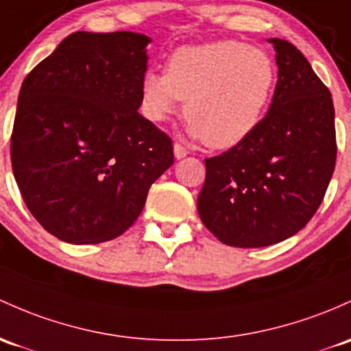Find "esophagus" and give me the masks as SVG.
I'll use <instances>...</instances> for the list:
<instances>
[{
	"mask_svg": "<svg viewBox=\"0 0 351 351\" xmlns=\"http://www.w3.org/2000/svg\"><path fill=\"white\" fill-rule=\"evenodd\" d=\"M187 154H189V152H187L186 147H182L180 144H174V157H176L177 160L184 159V157H186Z\"/></svg>",
	"mask_w": 351,
	"mask_h": 351,
	"instance_id": "34e87169",
	"label": "esophagus"
}]
</instances>
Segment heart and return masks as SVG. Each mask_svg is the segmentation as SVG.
Returning <instances> with one entry per match:
<instances>
[{
  "mask_svg": "<svg viewBox=\"0 0 351 351\" xmlns=\"http://www.w3.org/2000/svg\"><path fill=\"white\" fill-rule=\"evenodd\" d=\"M276 85V63L259 48L236 40L191 45L169 56L167 71L144 75L141 110L150 122H165L186 100L187 135L231 149L258 129Z\"/></svg>",
  "mask_w": 351,
  "mask_h": 351,
  "instance_id": "obj_1",
  "label": "heart"
}]
</instances>
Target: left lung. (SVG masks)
Listing matches in <instances>:
<instances>
[{"label": "left lung", "mask_w": 351, "mask_h": 351, "mask_svg": "<svg viewBox=\"0 0 351 351\" xmlns=\"http://www.w3.org/2000/svg\"><path fill=\"white\" fill-rule=\"evenodd\" d=\"M276 51L278 85L259 127L239 145L206 159L199 217L221 243L265 247L311 219L337 160L330 90L289 41Z\"/></svg>", "instance_id": "1"}]
</instances>
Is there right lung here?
<instances>
[{
    "label": "right lung",
    "instance_id": "right-lung-1",
    "mask_svg": "<svg viewBox=\"0 0 351 351\" xmlns=\"http://www.w3.org/2000/svg\"><path fill=\"white\" fill-rule=\"evenodd\" d=\"M149 36H66L21 85L13 174L29 213L70 244L123 234L174 164L172 141L138 114Z\"/></svg>",
    "mask_w": 351,
    "mask_h": 351
}]
</instances>
